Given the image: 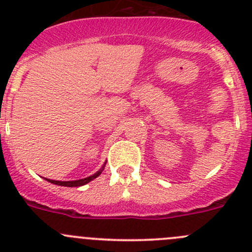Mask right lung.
Masks as SVG:
<instances>
[{
    "label": "right lung",
    "instance_id": "obj_1",
    "mask_svg": "<svg viewBox=\"0 0 252 252\" xmlns=\"http://www.w3.org/2000/svg\"><path fill=\"white\" fill-rule=\"evenodd\" d=\"M103 168H105V167H102V168H101L100 171L96 172V173L94 174V175H90V177H88V178H84V179L73 180V182H60V180H50V179H46V180H48V182H50V183H53V184H56V185H61V187H69V188L81 187V185L88 184L89 182H91V180L95 179L96 177H98V175L102 173Z\"/></svg>",
    "mask_w": 252,
    "mask_h": 252
}]
</instances>
